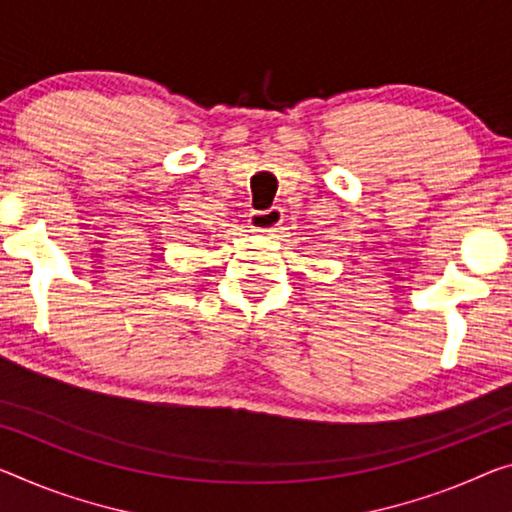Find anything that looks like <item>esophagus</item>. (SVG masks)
<instances>
[{
    "mask_svg": "<svg viewBox=\"0 0 512 512\" xmlns=\"http://www.w3.org/2000/svg\"><path fill=\"white\" fill-rule=\"evenodd\" d=\"M283 222V210L279 206H272L267 210H254L249 215V226L256 233H274L279 229V224Z\"/></svg>",
    "mask_w": 512,
    "mask_h": 512,
    "instance_id": "esophagus-1",
    "label": "esophagus"
}]
</instances>
